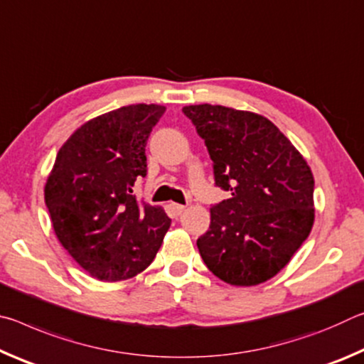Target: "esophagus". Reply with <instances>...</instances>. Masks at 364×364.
<instances>
[{"label":"esophagus","instance_id":"obj_1","mask_svg":"<svg viewBox=\"0 0 364 364\" xmlns=\"http://www.w3.org/2000/svg\"><path fill=\"white\" fill-rule=\"evenodd\" d=\"M171 208H173L176 215H181L184 210H186V207L180 205V204H171Z\"/></svg>","mask_w":364,"mask_h":364}]
</instances>
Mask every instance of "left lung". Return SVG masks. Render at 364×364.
Segmentation results:
<instances>
[{"label":"left lung","mask_w":364,"mask_h":364,"mask_svg":"<svg viewBox=\"0 0 364 364\" xmlns=\"http://www.w3.org/2000/svg\"><path fill=\"white\" fill-rule=\"evenodd\" d=\"M231 197L210 208L197 239L207 268L231 286H257L291 262L315 221V178L267 117L212 104L184 106Z\"/></svg>","instance_id":"left-lung-1"}]
</instances>
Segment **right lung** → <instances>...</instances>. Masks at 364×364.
Returning a JSON list of instances; mask_svg holds the SVG:
<instances>
[{"mask_svg": "<svg viewBox=\"0 0 364 364\" xmlns=\"http://www.w3.org/2000/svg\"><path fill=\"white\" fill-rule=\"evenodd\" d=\"M164 112L157 104H132L83 123L59 149L46 180L59 242L100 281L144 271L170 228L162 207L139 204L133 194L147 171V138Z\"/></svg>", "mask_w": 364, "mask_h": 364, "instance_id": "add662e5", "label": "right lung"}]
</instances>
